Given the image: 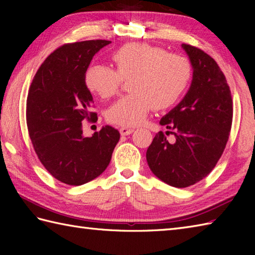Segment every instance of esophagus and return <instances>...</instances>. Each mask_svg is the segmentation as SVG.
Segmentation results:
<instances>
[{
  "label": "esophagus",
  "mask_w": 255,
  "mask_h": 255,
  "mask_svg": "<svg viewBox=\"0 0 255 255\" xmlns=\"http://www.w3.org/2000/svg\"><path fill=\"white\" fill-rule=\"evenodd\" d=\"M133 132V129L132 128H128V127H122L121 128V133L123 136H128V134H130Z\"/></svg>",
  "instance_id": "34e87169"
}]
</instances>
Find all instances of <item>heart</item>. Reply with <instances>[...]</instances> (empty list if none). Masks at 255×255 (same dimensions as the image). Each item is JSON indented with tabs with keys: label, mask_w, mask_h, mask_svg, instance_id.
<instances>
[{
	"label": "heart",
	"mask_w": 255,
	"mask_h": 255,
	"mask_svg": "<svg viewBox=\"0 0 255 255\" xmlns=\"http://www.w3.org/2000/svg\"><path fill=\"white\" fill-rule=\"evenodd\" d=\"M116 69L92 64L84 82L102 99L115 95L123 79H130V94L121 97L108 108L107 119L122 126H137L150 111L165 110L181 99L192 79L188 59L148 44H127L113 53Z\"/></svg>",
	"instance_id": "heart-1"
}]
</instances>
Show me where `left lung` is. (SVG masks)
Instances as JSON below:
<instances>
[{"mask_svg": "<svg viewBox=\"0 0 255 255\" xmlns=\"http://www.w3.org/2000/svg\"><path fill=\"white\" fill-rule=\"evenodd\" d=\"M193 68V79L183 100L161 118L174 134H155L147 150L153 174L171 186L194 185L213 171L228 141L232 99L225 75L213 58L196 47L182 44Z\"/></svg>", "mask_w": 255, "mask_h": 255, "instance_id": "left-lung-1", "label": "left lung"}]
</instances>
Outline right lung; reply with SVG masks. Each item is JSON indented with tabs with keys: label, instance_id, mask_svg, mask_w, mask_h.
I'll use <instances>...</instances> for the list:
<instances>
[{
	"label": "right lung",
	"instance_id": "right-lung-1",
	"mask_svg": "<svg viewBox=\"0 0 255 255\" xmlns=\"http://www.w3.org/2000/svg\"><path fill=\"white\" fill-rule=\"evenodd\" d=\"M110 40H86L53 51L32 80L26 119L38 159L50 174L79 186L100 176L112 159L121 134L111 126L84 137L82 121H94L93 96L84 75L95 53Z\"/></svg>",
	"mask_w": 255,
	"mask_h": 255
}]
</instances>
